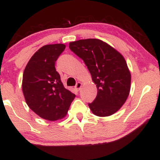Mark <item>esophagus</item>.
<instances>
[{
    "mask_svg": "<svg viewBox=\"0 0 160 160\" xmlns=\"http://www.w3.org/2000/svg\"><path fill=\"white\" fill-rule=\"evenodd\" d=\"M82 87V82H78V83L76 84V86H75V89H76L77 91H79L80 89V88Z\"/></svg>",
    "mask_w": 160,
    "mask_h": 160,
    "instance_id": "obj_1",
    "label": "esophagus"
}]
</instances>
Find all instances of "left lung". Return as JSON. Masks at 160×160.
Returning a JSON list of instances; mask_svg holds the SVG:
<instances>
[{
  "instance_id": "obj_1",
  "label": "left lung",
  "mask_w": 160,
  "mask_h": 160,
  "mask_svg": "<svg viewBox=\"0 0 160 160\" xmlns=\"http://www.w3.org/2000/svg\"><path fill=\"white\" fill-rule=\"evenodd\" d=\"M69 48L85 62L96 85L97 96L89 104L98 117H108L118 111L130 92L131 73L124 57L99 39L70 42Z\"/></svg>"
}]
</instances>
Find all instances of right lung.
<instances>
[{"label":"right lung","instance_id":"obj_1","mask_svg":"<svg viewBox=\"0 0 160 160\" xmlns=\"http://www.w3.org/2000/svg\"><path fill=\"white\" fill-rule=\"evenodd\" d=\"M62 43L42 47L33 55L24 70L22 92L31 110L49 121L67 115L75 95L64 87L55 62L65 50Z\"/></svg>","mask_w":160,"mask_h":160}]
</instances>
